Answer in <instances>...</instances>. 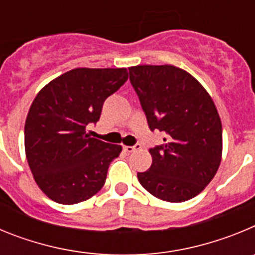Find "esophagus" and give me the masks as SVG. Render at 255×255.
<instances>
[{"label":"esophagus","instance_id":"1","mask_svg":"<svg viewBox=\"0 0 255 255\" xmlns=\"http://www.w3.org/2000/svg\"><path fill=\"white\" fill-rule=\"evenodd\" d=\"M140 148H141L140 144H135V145H125V147H124V150L128 153H132L135 152V150L140 149Z\"/></svg>","mask_w":255,"mask_h":255}]
</instances>
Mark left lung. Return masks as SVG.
<instances>
[{
  "label": "left lung",
  "mask_w": 255,
  "mask_h": 255,
  "mask_svg": "<svg viewBox=\"0 0 255 255\" xmlns=\"http://www.w3.org/2000/svg\"><path fill=\"white\" fill-rule=\"evenodd\" d=\"M129 75L149 129L166 134L162 145L149 149L152 164L138 172L139 182L171 203L197 197L222 157V124L211 96L194 76L172 65L132 66Z\"/></svg>",
  "instance_id": "left-lung-1"
}]
</instances>
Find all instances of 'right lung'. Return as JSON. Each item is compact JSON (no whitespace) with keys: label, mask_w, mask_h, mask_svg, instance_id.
I'll return each mask as SVG.
<instances>
[{"label":"right lung","mask_w":255,"mask_h":255,"mask_svg":"<svg viewBox=\"0 0 255 255\" xmlns=\"http://www.w3.org/2000/svg\"><path fill=\"white\" fill-rule=\"evenodd\" d=\"M128 80V70H70L40 89L24 129L33 177L56 203L76 204L105 185L108 166L121 145L91 138L85 129L100 120L103 102Z\"/></svg>","instance_id":"add662e5"}]
</instances>
